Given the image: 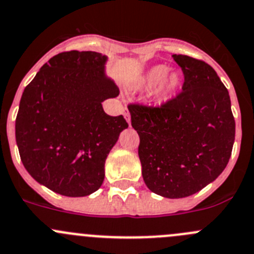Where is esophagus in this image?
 <instances>
[{"mask_svg": "<svg viewBox=\"0 0 254 254\" xmlns=\"http://www.w3.org/2000/svg\"><path fill=\"white\" fill-rule=\"evenodd\" d=\"M123 113H124V117H125V119H127V124L130 125V113H129V110H127V108H125V109L123 110Z\"/></svg>", "mask_w": 254, "mask_h": 254, "instance_id": "1", "label": "esophagus"}]
</instances>
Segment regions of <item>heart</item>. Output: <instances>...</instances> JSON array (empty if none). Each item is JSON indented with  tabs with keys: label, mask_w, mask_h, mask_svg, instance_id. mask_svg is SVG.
Instances as JSON below:
<instances>
[{
	"label": "heart",
	"mask_w": 254,
	"mask_h": 254,
	"mask_svg": "<svg viewBox=\"0 0 254 254\" xmlns=\"http://www.w3.org/2000/svg\"><path fill=\"white\" fill-rule=\"evenodd\" d=\"M167 70L169 69L165 65H155V67L150 68L140 80V85L145 89L154 88L155 85L159 84L161 80H163L156 90V99L161 103L167 102L174 95L175 90L177 89L180 84L179 75L175 74V73L165 78V75L167 74Z\"/></svg>",
	"instance_id": "heart-1"
}]
</instances>
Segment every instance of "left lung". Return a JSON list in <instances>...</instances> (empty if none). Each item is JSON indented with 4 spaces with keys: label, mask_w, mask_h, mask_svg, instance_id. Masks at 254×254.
<instances>
[{
    "label": "left lung",
    "mask_w": 254,
    "mask_h": 254,
    "mask_svg": "<svg viewBox=\"0 0 254 254\" xmlns=\"http://www.w3.org/2000/svg\"><path fill=\"white\" fill-rule=\"evenodd\" d=\"M185 82L182 92L160 107L130 104L140 136L145 184L156 195L182 198L215 181L232 152L236 124L227 88L200 59L174 54Z\"/></svg>",
    "instance_id": "1"
}]
</instances>
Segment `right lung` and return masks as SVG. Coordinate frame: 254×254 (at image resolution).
Returning <instances> with one entry per match:
<instances>
[{"instance_id": "add662e5", "label": "right lung", "mask_w": 254, "mask_h": 254, "mask_svg": "<svg viewBox=\"0 0 254 254\" xmlns=\"http://www.w3.org/2000/svg\"><path fill=\"white\" fill-rule=\"evenodd\" d=\"M107 56L62 52L24 88L16 118V142L28 174L68 197L95 192L104 181L108 154L127 129L102 103L119 95L105 74Z\"/></svg>"}]
</instances>
